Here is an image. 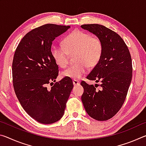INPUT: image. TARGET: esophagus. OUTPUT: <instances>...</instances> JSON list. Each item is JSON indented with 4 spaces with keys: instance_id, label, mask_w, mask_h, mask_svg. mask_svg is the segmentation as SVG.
Returning <instances> with one entry per match:
<instances>
[{
    "instance_id": "obj_1",
    "label": "esophagus",
    "mask_w": 146,
    "mask_h": 146,
    "mask_svg": "<svg viewBox=\"0 0 146 146\" xmlns=\"http://www.w3.org/2000/svg\"><path fill=\"white\" fill-rule=\"evenodd\" d=\"M73 85L76 86H78L80 84V82L78 81L77 80H76V79H73Z\"/></svg>"
}]
</instances>
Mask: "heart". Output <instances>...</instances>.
<instances>
[{
	"mask_svg": "<svg viewBox=\"0 0 146 146\" xmlns=\"http://www.w3.org/2000/svg\"><path fill=\"white\" fill-rule=\"evenodd\" d=\"M63 46L51 48V56L57 66L62 68L69 64V54L74 55L76 63L63 71L65 77L78 79L84 75L88 67L93 68L100 62L103 53V43L97 36L88 32L75 30L64 39Z\"/></svg>",
	"mask_w": 146,
	"mask_h": 146,
	"instance_id": "obj_1",
	"label": "heart"
}]
</instances>
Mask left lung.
<instances>
[{
    "label": "left lung",
    "mask_w": 146,
    "mask_h": 146,
    "mask_svg": "<svg viewBox=\"0 0 146 146\" xmlns=\"http://www.w3.org/2000/svg\"><path fill=\"white\" fill-rule=\"evenodd\" d=\"M81 28L99 37L104 46L100 62L86 77L100 82L101 90L82 81V102L91 118L105 121L117 114L126 98L132 79L131 56L123 39L111 29L97 24H84Z\"/></svg>",
    "instance_id": "1"
}]
</instances>
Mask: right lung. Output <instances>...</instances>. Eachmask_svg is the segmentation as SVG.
Here are the masks:
<instances>
[{
    "label": "right lung",
    "mask_w": 146,
    "mask_h": 146,
    "mask_svg": "<svg viewBox=\"0 0 146 146\" xmlns=\"http://www.w3.org/2000/svg\"><path fill=\"white\" fill-rule=\"evenodd\" d=\"M70 28L47 24L35 28L24 36L14 54L12 76L17 97L25 111L44 124L62 117L73 88L72 80L64 77L46 88L58 75L51 53L53 41Z\"/></svg>",
    "instance_id": "add662e5"
}]
</instances>
